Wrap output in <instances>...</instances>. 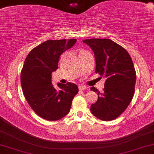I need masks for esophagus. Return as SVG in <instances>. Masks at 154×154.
Segmentation results:
<instances>
[{"mask_svg":"<svg viewBox=\"0 0 154 154\" xmlns=\"http://www.w3.org/2000/svg\"><path fill=\"white\" fill-rule=\"evenodd\" d=\"M78 88H79V90H80V91H85V90H88V88L87 86L82 85H80Z\"/></svg>","mask_w":154,"mask_h":154,"instance_id":"esophagus-1","label":"esophagus"}]
</instances>
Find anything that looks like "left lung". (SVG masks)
Instances as JSON below:
<instances>
[{
	"label": "left lung",
	"instance_id": "8db88e82",
	"mask_svg": "<svg viewBox=\"0 0 154 154\" xmlns=\"http://www.w3.org/2000/svg\"><path fill=\"white\" fill-rule=\"evenodd\" d=\"M92 49L96 59V74L106 78L100 93L94 87L98 100L91 111L102 121H112L126 110L134 94L136 72L129 54L123 47L109 38H90L82 41Z\"/></svg>",
	"mask_w": 154,
	"mask_h": 154
}]
</instances>
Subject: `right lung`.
I'll return each mask as SVG.
<instances>
[{
	"label": "right lung",
	"instance_id": "1",
	"mask_svg": "<svg viewBox=\"0 0 154 154\" xmlns=\"http://www.w3.org/2000/svg\"><path fill=\"white\" fill-rule=\"evenodd\" d=\"M77 39L47 40L33 48L25 60L20 81L25 99L39 117L58 121L70 111L78 87L74 83H52V73L58 68L61 54L74 46Z\"/></svg>",
	"mask_w": 154,
	"mask_h": 154
}]
</instances>
